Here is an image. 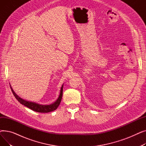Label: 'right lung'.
I'll list each match as a JSON object with an SVG mask.
<instances>
[{"mask_svg": "<svg viewBox=\"0 0 146 146\" xmlns=\"http://www.w3.org/2000/svg\"><path fill=\"white\" fill-rule=\"evenodd\" d=\"M9 85H10L11 90L14 96L17 99V101L19 103H21L22 105H24V106L28 107V108L34 111L37 112L47 113V112H50L56 110L58 108V106H59V105L61 102V98H62V96H63V88L64 83L63 84L62 86H61V87L58 98H57V99L52 104H51L50 105H42V104H38V103H36L34 102L28 101L25 100V99H22V98L19 97L16 93L15 92L12 88L11 86L10 83H9Z\"/></svg>", "mask_w": 146, "mask_h": 146, "instance_id": "obj_1", "label": "right lung"}]
</instances>
